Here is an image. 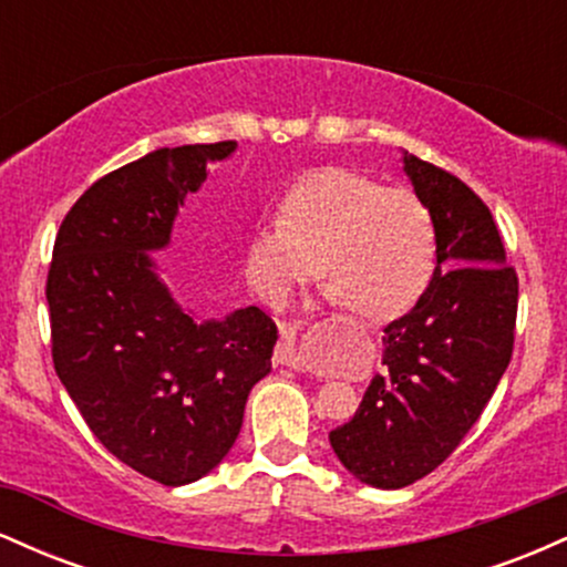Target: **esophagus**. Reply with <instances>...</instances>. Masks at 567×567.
<instances>
[{
	"label": "esophagus",
	"instance_id": "obj_1",
	"mask_svg": "<svg viewBox=\"0 0 567 567\" xmlns=\"http://www.w3.org/2000/svg\"><path fill=\"white\" fill-rule=\"evenodd\" d=\"M277 362L285 368L303 370L301 354L296 351V330L290 324H279V343H277Z\"/></svg>",
	"mask_w": 567,
	"mask_h": 567
}]
</instances>
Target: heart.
Here are the masks:
<instances>
[{
  "label": "heart",
  "mask_w": 567,
  "mask_h": 567,
  "mask_svg": "<svg viewBox=\"0 0 567 567\" xmlns=\"http://www.w3.org/2000/svg\"><path fill=\"white\" fill-rule=\"evenodd\" d=\"M437 229L408 188H383L347 167L298 178L277 205V220L250 231L245 277L269 303L298 285L330 279L328 298L360 320L389 322L419 303L434 275Z\"/></svg>",
  "instance_id": "1"
}]
</instances>
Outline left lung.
Here are the masks:
<instances>
[{
    "instance_id": "left-lung-1",
    "label": "left lung",
    "mask_w": 567,
    "mask_h": 567,
    "mask_svg": "<svg viewBox=\"0 0 567 567\" xmlns=\"http://www.w3.org/2000/svg\"><path fill=\"white\" fill-rule=\"evenodd\" d=\"M437 229V266L419 303L383 328V373L349 424L330 432L360 483L394 491L426 477L477 424L512 360L517 275L491 210L464 181L402 152Z\"/></svg>"
}]
</instances>
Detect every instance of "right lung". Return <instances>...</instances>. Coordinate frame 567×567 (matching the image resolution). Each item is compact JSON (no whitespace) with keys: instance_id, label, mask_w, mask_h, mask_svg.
<instances>
[{"instance_id":"obj_1","label":"right lung","mask_w":567,"mask_h":567,"mask_svg":"<svg viewBox=\"0 0 567 567\" xmlns=\"http://www.w3.org/2000/svg\"><path fill=\"white\" fill-rule=\"evenodd\" d=\"M234 148H157L103 175L63 218L48 275L58 379L109 453L171 487L216 470L271 373L277 328L258 306L197 320L152 258Z\"/></svg>"}]
</instances>
